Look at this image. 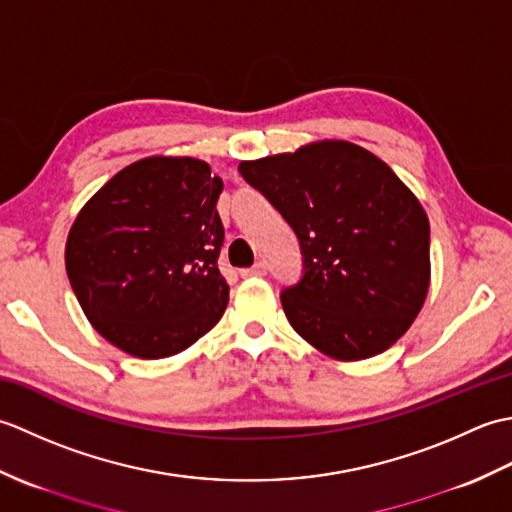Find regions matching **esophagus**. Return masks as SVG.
Wrapping results in <instances>:
<instances>
[{"label": "esophagus", "mask_w": 512, "mask_h": 512, "mask_svg": "<svg viewBox=\"0 0 512 512\" xmlns=\"http://www.w3.org/2000/svg\"><path fill=\"white\" fill-rule=\"evenodd\" d=\"M266 264L264 262H257L255 266H250V268H244V270H239V275L242 277H264L266 275Z\"/></svg>", "instance_id": "34e87169"}]
</instances>
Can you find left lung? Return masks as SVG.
Listing matches in <instances>:
<instances>
[{
    "label": "left lung",
    "mask_w": 512,
    "mask_h": 512,
    "mask_svg": "<svg viewBox=\"0 0 512 512\" xmlns=\"http://www.w3.org/2000/svg\"><path fill=\"white\" fill-rule=\"evenodd\" d=\"M239 173L295 231L303 275L281 290L299 336L339 361H361L409 330L429 290V220L383 160L321 140Z\"/></svg>",
    "instance_id": "8db88e82"
}]
</instances>
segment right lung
<instances>
[{
	"instance_id": "1",
	"label": "right lung",
	"mask_w": 512,
	"mask_h": 512,
	"mask_svg": "<svg viewBox=\"0 0 512 512\" xmlns=\"http://www.w3.org/2000/svg\"><path fill=\"white\" fill-rule=\"evenodd\" d=\"M222 187L202 160L143 158L76 215L65 270L85 317L118 350L173 356L222 319Z\"/></svg>"
}]
</instances>
